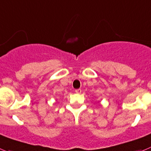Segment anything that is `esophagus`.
I'll return each mask as SVG.
<instances>
[{"mask_svg":"<svg viewBox=\"0 0 151 151\" xmlns=\"http://www.w3.org/2000/svg\"><path fill=\"white\" fill-rule=\"evenodd\" d=\"M75 92H76V93H77V94H81V89H76Z\"/></svg>","mask_w":151,"mask_h":151,"instance_id":"1","label":"esophagus"}]
</instances>
